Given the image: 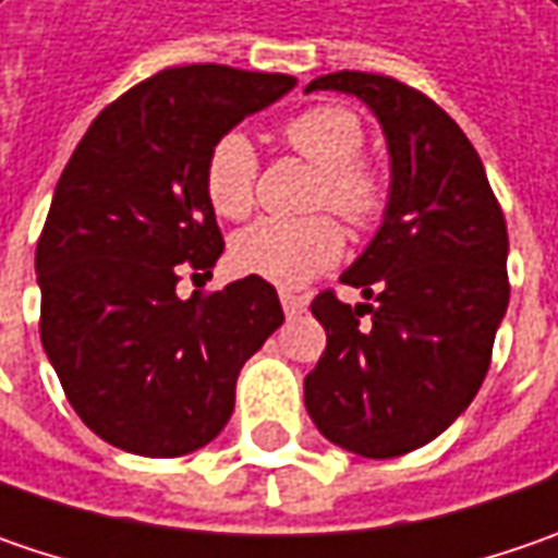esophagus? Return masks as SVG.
Listing matches in <instances>:
<instances>
[{
  "instance_id": "1",
  "label": "esophagus",
  "mask_w": 558,
  "mask_h": 558,
  "mask_svg": "<svg viewBox=\"0 0 558 558\" xmlns=\"http://www.w3.org/2000/svg\"><path fill=\"white\" fill-rule=\"evenodd\" d=\"M280 305H283V312H287V315H303L308 300H305V296H300V293L280 290Z\"/></svg>"
}]
</instances>
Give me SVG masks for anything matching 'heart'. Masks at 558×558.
Wrapping results in <instances>:
<instances>
[{"mask_svg": "<svg viewBox=\"0 0 558 558\" xmlns=\"http://www.w3.org/2000/svg\"><path fill=\"white\" fill-rule=\"evenodd\" d=\"M287 143L318 168L315 206H330L355 228H368L384 208V183L362 165L365 128L350 109L318 106L283 128ZM258 158L250 136L225 134L206 158L208 206L221 218H243L255 203ZM343 253V231L330 215L258 218L231 240V262L240 275L278 287H303L327 271Z\"/></svg>", "mask_w": 558, "mask_h": 558, "instance_id": "1", "label": "heart"}]
</instances>
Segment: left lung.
<instances>
[{"instance_id": "left-lung-1", "label": "left lung", "mask_w": 558, "mask_h": 558, "mask_svg": "<svg viewBox=\"0 0 558 558\" xmlns=\"http://www.w3.org/2000/svg\"><path fill=\"white\" fill-rule=\"evenodd\" d=\"M315 89L372 109L390 193L372 243L340 275L375 305L330 290L312 303L327 347L305 377V409L330 444L393 459L444 434L481 390L509 305V233L474 146L437 102L362 71L325 74Z\"/></svg>"}]
</instances>
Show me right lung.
I'll use <instances>...</instances> for the list:
<instances>
[{
    "mask_svg": "<svg viewBox=\"0 0 558 558\" xmlns=\"http://www.w3.org/2000/svg\"><path fill=\"white\" fill-rule=\"evenodd\" d=\"M296 86L225 64L168 68L89 124L37 243L39 337L81 422L111 447L171 459L211 444L246 359L283 325L268 280L178 296V265L215 268L208 149Z\"/></svg>",
    "mask_w": 558,
    "mask_h": 558,
    "instance_id": "add662e5",
    "label": "right lung"
}]
</instances>
